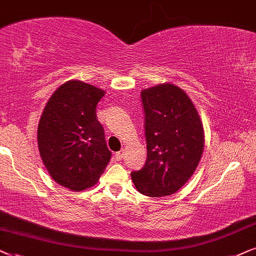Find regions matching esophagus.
I'll return each mask as SVG.
<instances>
[{
  "instance_id": "obj_1",
  "label": "esophagus",
  "mask_w": 256,
  "mask_h": 256,
  "mask_svg": "<svg viewBox=\"0 0 256 256\" xmlns=\"http://www.w3.org/2000/svg\"><path fill=\"white\" fill-rule=\"evenodd\" d=\"M114 158H116V160H118V162H119V160H122V152L119 151V152L116 153Z\"/></svg>"
}]
</instances>
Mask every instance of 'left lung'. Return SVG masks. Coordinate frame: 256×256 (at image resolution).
Here are the masks:
<instances>
[{
    "label": "left lung",
    "instance_id": "obj_1",
    "mask_svg": "<svg viewBox=\"0 0 256 256\" xmlns=\"http://www.w3.org/2000/svg\"><path fill=\"white\" fill-rule=\"evenodd\" d=\"M148 156L131 172L142 194L164 196L176 193L196 171L204 151V128L188 96L172 84L142 91Z\"/></svg>",
    "mask_w": 256,
    "mask_h": 256
}]
</instances>
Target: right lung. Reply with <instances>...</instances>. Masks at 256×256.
I'll return each mask as SVG.
<instances>
[{
  "mask_svg": "<svg viewBox=\"0 0 256 256\" xmlns=\"http://www.w3.org/2000/svg\"><path fill=\"white\" fill-rule=\"evenodd\" d=\"M104 91L70 80L54 91L37 131L40 154L52 179L74 190L94 186L110 162L96 106Z\"/></svg>",
  "mask_w": 256,
  "mask_h": 256,
  "instance_id": "1",
  "label": "right lung"
}]
</instances>
